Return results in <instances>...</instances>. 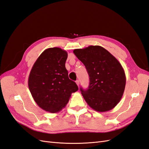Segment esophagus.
Instances as JSON below:
<instances>
[{"instance_id": "1", "label": "esophagus", "mask_w": 149, "mask_h": 149, "mask_svg": "<svg viewBox=\"0 0 149 149\" xmlns=\"http://www.w3.org/2000/svg\"><path fill=\"white\" fill-rule=\"evenodd\" d=\"M76 84H77L78 86H79V80H76Z\"/></svg>"}]
</instances>
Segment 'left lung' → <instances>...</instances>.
<instances>
[{
	"label": "left lung",
	"instance_id": "left-lung-1",
	"mask_svg": "<svg viewBox=\"0 0 149 149\" xmlns=\"http://www.w3.org/2000/svg\"><path fill=\"white\" fill-rule=\"evenodd\" d=\"M73 53L89 76L88 89L80 88L86 102L97 112L113 109L123 97L126 83L125 72L119 61L98 45L75 49Z\"/></svg>",
	"mask_w": 149,
	"mask_h": 149
}]
</instances>
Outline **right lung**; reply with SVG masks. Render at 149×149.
<instances>
[{
    "instance_id": "1",
    "label": "right lung",
    "mask_w": 149,
    "mask_h": 149,
    "mask_svg": "<svg viewBox=\"0 0 149 149\" xmlns=\"http://www.w3.org/2000/svg\"><path fill=\"white\" fill-rule=\"evenodd\" d=\"M67 58V52L60 48L46 49L35 62L29 76V88L34 101L51 113L64 108L71 93L78 90L77 84L68 78Z\"/></svg>"
}]
</instances>
